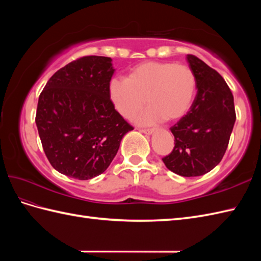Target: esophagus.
<instances>
[{
  "instance_id": "obj_1",
  "label": "esophagus",
  "mask_w": 261,
  "mask_h": 261,
  "mask_svg": "<svg viewBox=\"0 0 261 261\" xmlns=\"http://www.w3.org/2000/svg\"><path fill=\"white\" fill-rule=\"evenodd\" d=\"M140 132H142V134H145V135L150 136V135L153 134V130L152 129H141Z\"/></svg>"
}]
</instances>
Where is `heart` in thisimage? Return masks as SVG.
<instances>
[{"label":"heart","mask_w":261,"mask_h":261,"mask_svg":"<svg viewBox=\"0 0 261 261\" xmlns=\"http://www.w3.org/2000/svg\"><path fill=\"white\" fill-rule=\"evenodd\" d=\"M196 90V79L191 67L170 62H146L127 73L125 80L109 83V97L114 110L125 120L137 118V123L151 125L165 119H181L190 110Z\"/></svg>","instance_id":"b5f03b06"}]
</instances>
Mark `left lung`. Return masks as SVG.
Listing matches in <instances>:
<instances>
[{"label":"left lung","instance_id":"obj_1","mask_svg":"<svg viewBox=\"0 0 261 261\" xmlns=\"http://www.w3.org/2000/svg\"><path fill=\"white\" fill-rule=\"evenodd\" d=\"M197 94L185 116L170 127L175 147L163 162L182 177L202 176L222 160L236 122L233 95L223 77L203 60L187 55Z\"/></svg>","mask_w":261,"mask_h":261}]
</instances>
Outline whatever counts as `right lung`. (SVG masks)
I'll list each match as a JSON object with an SVG mask.
<instances>
[{
	"label": "right lung",
	"mask_w": 261,
	"mask_h": 261,
	"mask_svg": "<svg viewBox=\"0 0 261 261\" xmlns=\"http://www.w3.org/2000/svg\"><path fill=\"white\" fill-rule=\"evenodd\" d=\"M114 70L110 57H82L57 70L39 96V137L60 174L81 180L101 175L134 130L109 97Z\"/></svg>",
	"instance_id": "1"
}]
</instances>
